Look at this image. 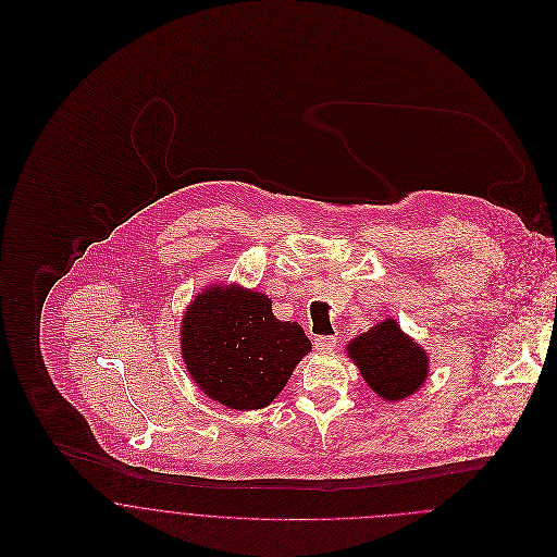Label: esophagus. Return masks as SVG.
Wrapping results in <instances>:
<instances>
[{
  "mask_svg": "<svg viewBox=\"0 0 557 557\" xmlns=\"http://www.w3.org/2000/svg\"><path fill=\"white\" fill-rule=\"evenodd\" d=\"M313 345L318 351H332L336 347V336H315Z\"/></svg>",
  "mask_w": 557,
  "mask_h": 557,
  "instance_id": "esophagus-1",
  "label": "esophagus"
}]
</instances>
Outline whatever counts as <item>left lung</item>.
Returning a JSON list of instances; mask_svg holds the SVG:
<instances>
[{"mask_svg": "<svg viewBox=\"0 0 557 557\" xmlns=\"http://www.w3.org/2000/svg\"><path fill=\"white\" fill-rule=\"evenodd\" d=\"M367 384L386 400H400L416 393L429 373L424 349L407 338L395 319H386L347 345Z\"/></svg>", "mask_w": 557, "mask_h": 557, "instance_id": "left-lung-1", "label": "left lung"}]
</instances>
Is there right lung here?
Returning a JSON list of instances; mask_svg holds the SVG:
<instances>
[{
  "label": "right lung",
  "mask_w": 557,
  "mask_h": 557,
  "mask_svg": "<svg viewBox=\"0 0 557 557\" xmlns=\"http://www.w3.org/2000/svg\"><path fill=\"white\" fill-rule=\"evenodd\" d=\"M309 351L311 343L296 321H278L263 294L239 287L199 294L182 323L190 377L230 409L270 405Z\"/></svg>",
  "instance_id": "obj_1"
}]
</instances>
